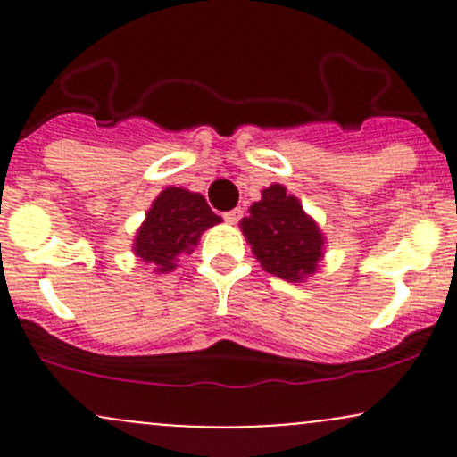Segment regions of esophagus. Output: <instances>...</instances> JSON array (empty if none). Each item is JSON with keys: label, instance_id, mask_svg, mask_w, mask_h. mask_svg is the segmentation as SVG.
Here are the masks:
<instances>
[{"label": "esophagus", "instance_id": "obj_1", "mask_svg": "<svg viewBox=\"0 0 457 457\" xmlns=\"http://www.w3.org/2000/svg\"><path fill=\"white\" fill-rule=\"evenodd\" d=\"M225 220H228L229 225H237L238 220L243 219V210L241 207H234V210H229V212H225V216H223Z\"/></svg>", "mask_w": 457, "mask_h": 457}]
</instances>
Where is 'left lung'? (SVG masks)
Returning <instances> with one entry per match:
<instances>
[{"instance_id": "left-lung-1", "label": "left lung", "mask_w": 457, "mask_h": 457, "mask_svg": "<svg viewBox=\"0 0 457 457\" xmlns=\"http://www.w3.org/2000/svg\"><path fill=\"white\" fill-rule=\"evenodd\" d=\"M241 229L262 270L289 283H303L322 261L325 237L320 228L280 183L262 190L261 201L241 220Z\"/></svg>"}]
</instances>
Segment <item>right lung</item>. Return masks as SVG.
<instances>
[{
    "mask_svg": "<svg viewBox=\"0 0 457 457\" xmlns=\"http://www.w3.org/2000/svg\"><path fill=\"white\" fill-rule=\"evenodd\" d=\"M220 223L199 192L165 187L147 210L135 237V254L152 262L154 271L168 274L181 254H192L205 229Z\"/></svg>",
    "mask_w": 457,
    "mask_h": 457,
    "instance_id": "1",
    "label": "right lung"
}]
</instances>
